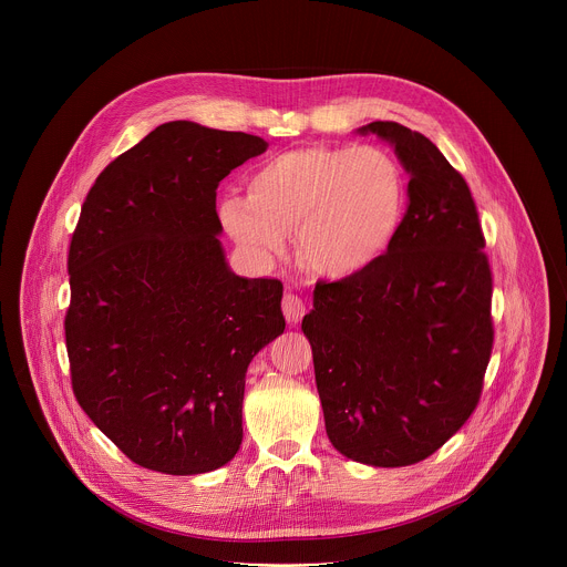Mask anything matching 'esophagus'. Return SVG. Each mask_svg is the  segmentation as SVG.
<instances>
[{
	"label": "esophagus",
	"instance_id": "1",
	"mask_svg": "<svg viewBox=\"0 0 567 567\" xmlns=\"http://www.w3.org/2000/svg\"><path fill=\"white\" fill-rule=\"evenodd\" d=\"M282 313L287 318V322L296 326V322L305 316V300H302V296H298L293 291H287L282 296Z\"/></svg>",
	"mask_w": 567,
	"mask_h": 567
}]
</instances>
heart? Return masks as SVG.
<instances>
[{"label": "heart", "mask_w": 567, "mask_h": 567, "mask_svg": "<svg viewBox=\"0 0 567 567\" xmlns=\"http://www.w3.org/2000/svg\"><path fill=\"white\" fill-rule=\"evenodd\" d=\"M406 204L401 168L374 145H302L265 158L247 195L217 204L224 230L256 265H271L296 228L300 260L348 280L377 265L396 237Z\"/></svg>", "instance_id": "heart-1"}]
</instances>
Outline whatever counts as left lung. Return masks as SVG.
Instances as JSON below:
<instances>
[{
  "instance_id": "obj_1",
  "label": "left lung",
  "mask_w": 567,
  "mask_h": 567,
  "mask_svg": "<svg viewBox=\"0 0 567 567\" xmlns=\"http://www.w3.org/2000/svg\"><path fill=\"white\" fill-rule=\"evenodd\" d=\"M411 175L409 210L368 271L316 282L302 318L326 431L370 466L433 455L475 411L494 348L492 269L464 177L424 134L359 127Z\"/></svg>"
}]
</instances>
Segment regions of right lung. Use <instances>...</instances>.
Instances as JSON below:
<instances>
[{
    "instance_id": "1",
    "label": "right lung",
    "mask_w": 567,
    "mask_h": 567,
    "mask_svg": "<svg viewBox=\"0 0 567 567\" xmlns=\"http://www.w3.org/2000/svg\"><path fill=\"white\" fill-rule=\"evenodd\" d=\"M267 141L171 121L116 156L69 247L64 339L87 417L138 466L208 473L241 444L251 359L285 332L282 282L239 278L219 182Z\"/></svg>"
}]
</instances>
